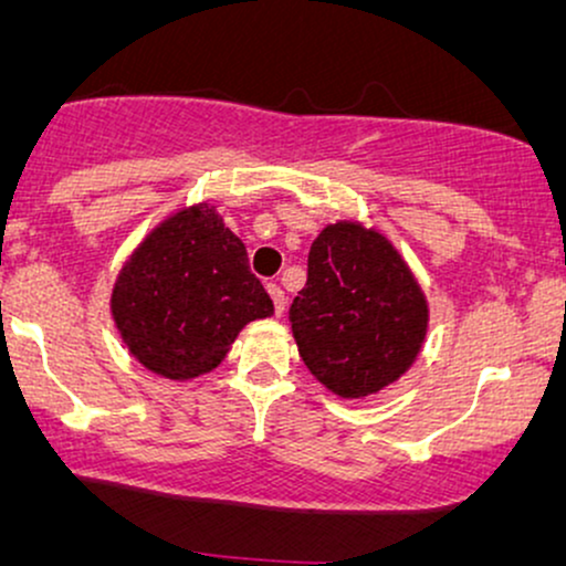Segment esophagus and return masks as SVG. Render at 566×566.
I'll return each instance as SVG.
<instances>
[{
    "mask_svg": "<svg viewBox=\"0 0 566 566\" xmlns=\"http://www.w3.org/2000/svg\"><path fill=\"white\" fill-rule=\"evenodd\" d=\"M268 291H270V296H272V304H275V315L281 317L283 312H285V304H289V298H285V291L277 283H270Z\"/></svg>",
    "mask_w": 566,
    "mask_h": 566,
    "instance_id": "34e87169",
    "label": "esophagus"
}]
</instances>
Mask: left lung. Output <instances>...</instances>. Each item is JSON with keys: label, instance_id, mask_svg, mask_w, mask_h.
<instances>
[{"label": "left lung", "instance_id": "8db88e82", "mask_svg": "<svg viewBox=\"0 0 566 566\" xmlns=\"http://www.w3.org/2000/svg\"><path fill=\"white\" fill-rule=\"evenodd\" d=\"M291 331L310 373L340 399H365L415 365L428 302L386 235L336 222L317 235Z\"/></svg>", "mask_w": 566, "mask_h": 566}]
</instances>
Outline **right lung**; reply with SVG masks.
Masks as SVG:
<instances>
[{
	"mask_svg": "<svg viewBox=\"0 0 566 566\" xmlns=\"http://www.w3.org/2000/svg\"><path fill=\"white\" fill-rule=\"evenodd\" d=\"M109 306L128 352L170 380L212 373L243 325L272 315L247 247L209 205L180 209L146 235Z\"/></svg>",
	"mask_w": 566,
	"mask_h": 566,
	"instance_id": "1",
	"label": "right lung"
}]
</instances>
